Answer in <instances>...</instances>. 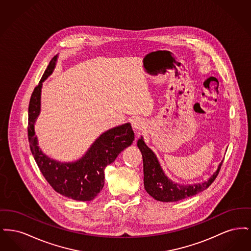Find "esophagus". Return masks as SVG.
<instances>
[{"mask_svg":"<svg viewBox=\"0 0 251 251\" xmlns=\"http://www.w3.org/2000/svg\"><path fill=\"white\" fill-rule=\"evenodd\" d=\"M131 127L132 129L135 131L136 135L139 134L140 131H142L144 129V122L139 118H133L131 120Z\"/></svg>","mask_w":251,"mask_h":251,"instance_id":"esophagus-1","label":"esophagus"}]
</instances>
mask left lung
I'll use <instances>...</instances> for the list:
<instances>
[{
  "label": "left lung",
  "mask_w": 251,
  "mask_h": 251,
  "mask_svg": "<svg viewBox=\"0 0 251 251\" xmlns=\"http://www.w3.org/2000/svg\"><path fill=\"white\" fill-rule=\"evenodd\" d=\"M137 147L143 157L144 186L154 200L163 202H175L197 195L207 189L217 177L223 161L219 164L215 173L201 183L179 184L167 178L154 152L146 145L143 137L138 139Z\"/></svg>",
  "instance_id": "obj_1"
}]
</instances>
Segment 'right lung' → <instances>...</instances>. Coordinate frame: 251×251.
<instances>
[{
    "label": "right lung",
    "mask_w": 251,
    "mask_h": 251,
    "mask_svg": "<svg viewBox=\"0 0 251 251\" xmlns=\"http://www.w3.org/2000/svg\"><path fill=\"white\" fill-rule=\"evenodd\" d=\"M57 55L50 60L40 82L34 89L28 109V138L32 154L44 178L60 195L79 201L95 199L104 185V169L120 152L131 146L134 133L130 123L102 132L83 157L74 162L56 161L41 151L35 131V123L40 114L42 83L52 73Z\"/></svg>",
    "instance_id": "right-lung-1"
}]
</instances>
